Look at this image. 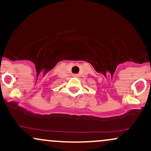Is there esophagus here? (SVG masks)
<instances>
[{
    "mask_svg": "<svg viewBox=\"0 0 151 151\" xmlns=\"http://www.w3.org/2000/svg\"><path fill=\"white\" fill-rule=\"evenodd\" d=\"M73 77H78V75H77V74H74Z\"/></svg>",
    "mask_w": 151,
    "mask_h": 151,
    "instance_id": "obj_1",
    "label": "esophagus"
}]
</instances>
